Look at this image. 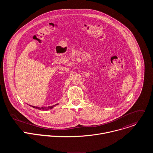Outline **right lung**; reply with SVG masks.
<instances>
[{
    "instance_id": "1",
    "label": "right lung",
    "mask_w": 153,
    "mask_h": 153,
    "mask_svg": "<svg viewBox=\"0 0 153 153\" xmlns=\"http://www.w3.org/2000/svg\"><path fill=\"white\" fill-rule=\"evenodd\" d=\"M57 105H58V103H57V104H56V105H53V106H48V108H46V107H41V108H40V107H37V106H33V108H36V109H38V110H43V111H45V110H49V109H52V108H53L55 106H56ZM30 106H31V105H30Z\"/></svg>"
}]
</instances>
